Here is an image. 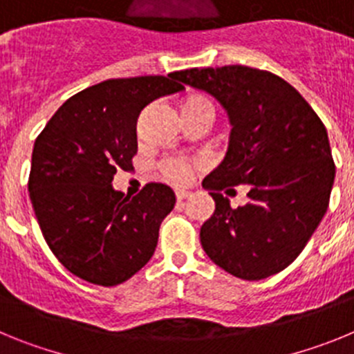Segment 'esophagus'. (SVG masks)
Wrapping results in <instances>:
<instances>
[{
	"label": "esophagus",
	"instance_id": "obj_1",
	"mask_svg": "<svg viewBox=\"0 0 354 354\" xmlns=\"http://www.w3.org/2000/svg\"><path fill=\"white\" fill-rule=\"evenodd\" d=\"M175 196H177V200H184L189 196V192H186V189H177V192H175Z\"/></svg>",
	"mask_w": 354,
	"mask_h": 354
}]
</instances>
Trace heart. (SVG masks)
Returning a JSON list of instances; mask_svg holds the SVG:
<instances>
[{
    "instance_id": "b5f03b06",
    "label": "heart",
    "mask_w": 354,
    "mask_h": 354,
    "mask_svg": "<svg viewBox=\"0 0 354 354\" xmlns=\"http://www.w3.org/2000/svg\"><path fill=\"white\" fill-rule=\"evenodd\" d=\"M192 109H211L212 111V106L205 97L192 95L183 101V104H180V113L183 111H192ZM161 174L168 183L184 184L187 180V177H189V165L184 161H179V159H168V161L162 162Z\"/></svg>"
}]
</instances>
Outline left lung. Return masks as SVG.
<instances>
[{"label":"left lung","mask_w":354,"mask_h":354,"mask_svg":"<svg viewBox=\"0 0 354 354\" xmlns=\"http://www.w3.org/2000/svg\"><path fill=\"white\" fill-rule=\"evenodd\" d=\"M174 76L214 97L232 126L223 161L202 183L216 205L200 228L202 248L243 280L280 273L328 209L335 165L326 127L298 90L268 71L225 65ZM239 183L250 202L232 209L219 192Z\"/></svg>","instance_id":"left-lung-1"}]
</instances>
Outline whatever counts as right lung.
<instances>
[{
    "label": "right lung",
    "mask_w": 354,
    "mask_h": 354,
    "mask_svg": "<svg viewBox=\"0 0 354 354\" xmlns=\"http://www.w3.org/2000/svg\"><path fill=\"white\" fill-rule=\"evenodd\" d=\"M180 90L174 72L106 80L67 99L35 140L31 205L55 257L81 280L118 286L154 255L174 189L150 183L129 198L111 183L133 168L142 109Z\"/></svg>",
    "instance_id": "1"
}]
</instances>
